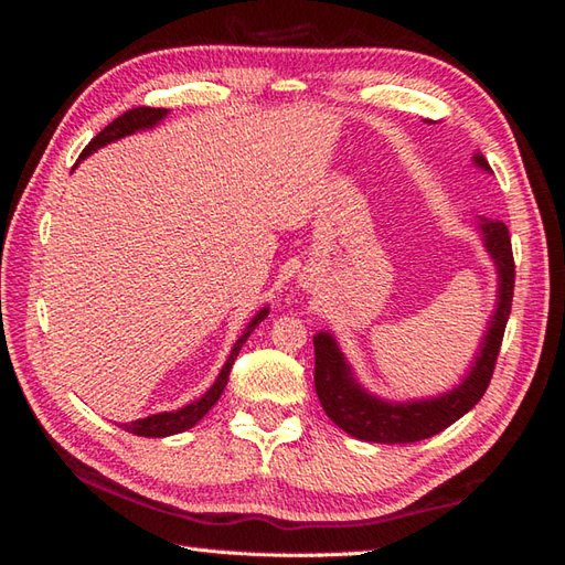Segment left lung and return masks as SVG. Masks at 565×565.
<instances>
[{
    "label": "left lung",
    "instance_id": "left-lung-1",
    "mask_svg": "<svg viewBox=\"0 0 565 565\" xmlns=\"http://www.w3.org/2000/svg\"><path fill=\"white\" fill-rule=\"evenodd\" d=\"M471 162L481 172L493 174L481 152H473ZM478 231H481L486 252L495 264L498 298L495 310L488 320L486 334L481 338V344H478L473 362L468 366L461 383H456L451 391L429 395V398L411 401L381 398V395L366 391L362 383L356 381L354 369L347 362V356L340 350L338 340L332 338V332L320 330L313 334L318 398L326 415L340 429H344L347 435L374 444L423 441L454 425L456 419L463 417L483 398L490 376H493L502 334H505V326L510 318L514 291V259L505 223L478 218Z\"/></svg>",
    "mask_w": 565,
    "mask_h": 565
}]
</instances>
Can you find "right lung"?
Here are the masks:
<instances>
[{
  "mask_svg": "<svg viewBox=\"0 0 565 565\" xmlns=\"http://www.w3.org/2000/svg\"><path fill=\"white\" fill-rule=\"evenodd\" d=\"M170 114V109H150V106H138V109H128L126 114H121L118 118H114V121L106 126L102 134L97 138H92V142L87 148L82 150L79 160L89 158L92 152H97L99 148L109 146V142H116L121 140L126 136H134L138 134V130H150L158 126L162 118ZM269 316V306H264L257 310V316L252 318L247 322V328L243 330V334H239L237 342L233 344L231 350V356L225 359V364L221 369V374L215 376L213 386L201 395V398L191 401L189 405L179 407V411H170V413H158V415H148V417H140V419H134V423H126L124 429L126 431H134V435L138 437H170V435H179V431H186L194 427L199 419L206 415L211 407L218 403L223 388L227 386V376H231V369L235 364V359L239 354V350H243V344L247 342V338L252 332H255V328L259 326V322Z\"/></svg>",
  "mask_w": 565,
  "mask_h": 565,
  "instance_id": "right-lung-1",
  "label": "right lung"
}]
</instances>
